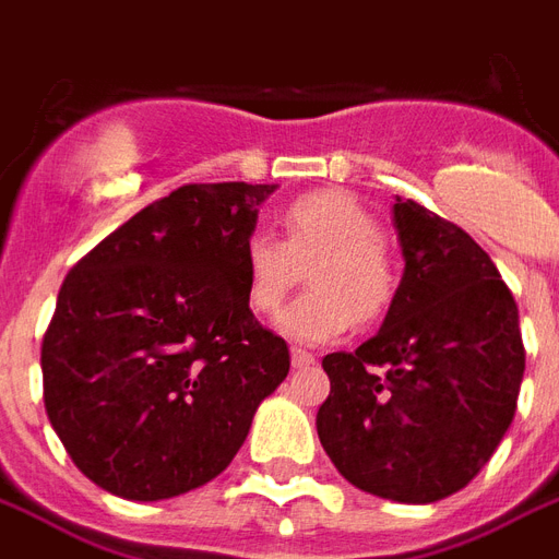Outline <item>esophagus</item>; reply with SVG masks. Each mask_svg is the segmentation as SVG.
<instances>
[{
    "mask_svg": "<svg viewBox=\"0 0 559 559\" xmlns=\"http://www.w3.org/2000/svg\"><path fill=\"white\" fill-rule=\"evenodd\" d=\"M289 357H293V368H307V366H313L316 357L310 354V350L305 348H293L289 350Z\"/></svg>",
    "mask_w": 559,
    "mask_h": 559,
    "instance_id": "34e87169",
    "label": "esophagus"
}]
</instances>
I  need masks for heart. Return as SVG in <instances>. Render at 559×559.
Listing matches in <instances>:
<instances>
[{"label":"heart","mask_w":559,"mask_h":559,"mask_svg":"<svg viewBox=\"0 0 559 559\" xmlns=\"http://www.w3.org/2000/svg\"><path fill=\"white\" fill-rule=\"evenodd\" d=\"M243 289L254 313H275L310 266V293L278 313V331L296 342H331L350 324L380 319L397 298V263L371 211L345 191H310L281 211V240L246 237Z\"/></svg>","instance_id":"1"}]
</instances>
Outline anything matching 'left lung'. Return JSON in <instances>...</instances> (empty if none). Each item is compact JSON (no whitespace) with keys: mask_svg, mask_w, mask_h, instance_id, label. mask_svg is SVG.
Instances as JSON below:
<instances>
[{"mask_svg":"<svg viewBox=\"0 0 559 559\" xmlns=\"http://www.w3.org/2000/svg\"><path fill=\"white\" fill-rule=\"evenodd\" d=\"M406 258L380 333L322 359L331 394L316 429L342 476L391 502L467 487L516 412L520 307L490 254L420 202H394Z\"/></svg>","mask_w":559,"mask_h":559,"instance_id":"obj_1","label":"left lung"}]
</instances>
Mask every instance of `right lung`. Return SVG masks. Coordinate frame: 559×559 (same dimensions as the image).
<instances>
[{"mask_svg":"<svg viewBox=\"0 0 559 559\" xmlns=\"http://www.w3.org/2000/svg\"><path fill=\"white\" fill-rule=\"evenodd\" d=\"M275 186L193 182L74 263L43 336V400L83 476L133 502L205 485L289 371L249 310L243 243Z\"/></svg>","mask_w":559,"mask_h":559,"instance_id":"1","label":"right lung"}]
</instances>
